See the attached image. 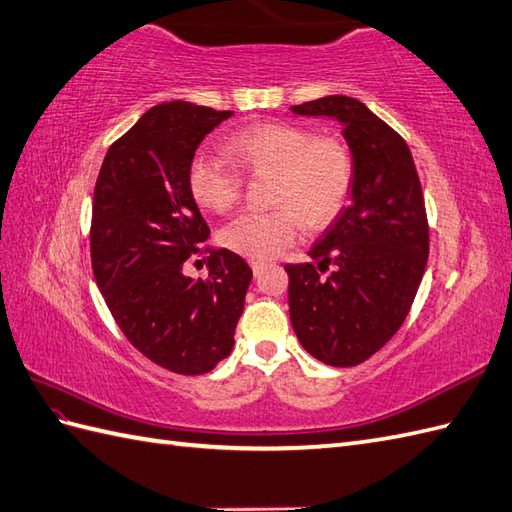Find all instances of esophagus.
Wrapping results in <instances>:
<instances>
[{"instance_id": "obj_1", "label": "esophagus", "mask_w": 512, "mask_h": 512, "mask_svg": "<svg viewBox=\"0 0 512 512\" xmlns=\"http://www.w3.org/2000/svg\"><path fill=\"white\" fill-rule=\"evenodd\" d=\"M251 268H253V272H255V277H257V275H259V272L266 268V259H251Z\"/></svg>"}]
</instances>
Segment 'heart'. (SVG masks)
I'll use <instances>...</instances> for the list:
<instances>
[{
    "instance_id": "b5f03b06",
    "label": "heart",
    "mask_w": 512,
    "mask_h": 512,
    "mask_svg": "<svg viewBox=\"0 0 512 512\" xmlns=\"http://www.w3.org/2000/svg\"><path fill=\"white\" fill-rule=\"evenodd\" d=\"M233 163L251 174H270V211L242 213L220 231L231 251L266 259L292 246L305 231L323 229L338 216L349 196L353 161L338 139H316L312 130L288 122H261L227 141ZM187 185L200 207L231 211L242 194V178L231 165L209 152L189 163Z\"/></svg>"
}]
</instances>
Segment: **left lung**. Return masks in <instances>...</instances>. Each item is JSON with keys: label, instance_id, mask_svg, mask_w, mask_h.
Instances as JSON below:
<instances>
[{"label": "left lung", "instance_id": "left-lung-1", "mask_svg": "<svg viewBox=\"0 0 512 512\" xmlns=\"http://www.w3.org/2000/svg\"><path fill=\"white\" fill-rule=\"evenodd\" d=\"M331 117L353 159L349 205L310 248L316 264H288V303L303 349L355 366L397 334L423 279L430 229L412 154L386 122L347 95L290 106Z\"/></svg>", "mask_w": 512, "mask_h": 512}]
</instances>
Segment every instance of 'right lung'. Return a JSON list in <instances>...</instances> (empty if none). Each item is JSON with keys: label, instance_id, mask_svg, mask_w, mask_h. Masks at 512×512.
Segmentation results:
<instances>
[{"label": "right lung", "instance_id": "add662e5", "mask_svg": "<svg viewBox=\"0 0 512 512\" xmlns=\"http://www.w3.org/2000/svg\"><path fill=\"white\" fill-rule=\"evenodd\" d=\"M231 115L183 100L152 106L109 148L95 181L93 277L130 344L178 375L229 358L253 279L240 255L202 244L209 227L187 185L200 141ZM202 252L210 277L187 278L184 264Z\"/></svg>", "mask_w": 512, "mask_h": 512}]
</instances>
